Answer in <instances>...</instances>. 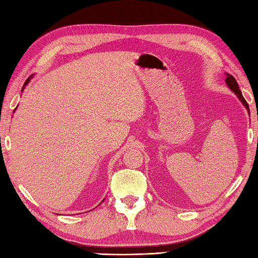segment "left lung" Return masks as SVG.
I'll return each instance as SVG.
<instances>
[{"mask_svg": "<svg viewBox=\"0 0 258 258\" xmlns=\"http://www.w3.org/2000/svg\"><path fill=\"white\" fill-rule=\"evenodd\" d=\"M225 82H227V84H228V86H229L230 89H231V91H233V92L236 94L237 97H238V99L241 100V102L243 103V105H244L245 107H246V109L249 111L248 104H247L246 100H245V98L243 97V95H242V92L240 91V87H238V84H237L236 80H235L233 77H232V75L227 74V79H225Z\"/></svg>", "mask_w": 258, "mask_h": 258, "instance_id": "obj_1", "label": "left lung"}]
</instances>
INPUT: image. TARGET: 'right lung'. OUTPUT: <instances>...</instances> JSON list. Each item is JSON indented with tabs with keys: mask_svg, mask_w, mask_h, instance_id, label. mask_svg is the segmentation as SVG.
<instances>
[{
	"mask_svg": "<svg viewBox=\"0 0 258 258\" xmlns=\"http://www.w3.org/2000/svg\"><path fill=\"white\" fill-rule=\"evenodd\" d=\"M29 79H30V78H28V79H27V80H26V82H25V83H24V86H25V85H26V84H27V83H28V82H29ZM24 86H23V89H22V91H23V90H24Z\"/></svg>",
	"mask_w": 258,
	"mask_h": 258,
	"instance_id": "1",
	"label": "right lung"
}]
</instances>
